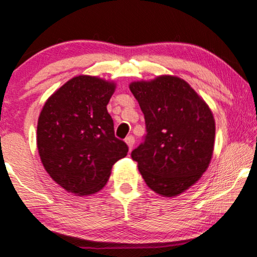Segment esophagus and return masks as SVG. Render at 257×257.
I'll return each mask as SVG.
<instances>
[{
	"mask_svg": "<svg viewBox=\"0 0 257 257\" xmlns=\"http://www.w3.org/2000/svg\"><path fill=\"white\" fill-rule=\"evenodd\" d=\"M125 143H126V145H128V148H129V151H132L133 150V146H134V143H135V139H134V137H126L125 138Z\"/></svg>",
	"mask_w": 257,
	"mask_h": 257,
	"instance_id": "esophagus-1",
	"label": "esophagus"
}]
</instances>
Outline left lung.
<instances>
[{
  "label": "left lung",
  "instance_id": "8db88e82",
  "mask_svg": "<svg viewBox=\"0 0 257 257\" xmlns=\"http://www.w3.org/2000/svg\"><path fill=\"white\" fill-rule=\"evenodd\" d=\"M146 124L144 143L132 151L148 187L177 196L201 178L215 144V119L207 103L185 80L161 75L129 85Z\"/></svg>",
  "mask_w": 257,
  "mask_h": 257
}]
</instances>
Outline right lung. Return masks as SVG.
<instances>
[{
    "label": "right lung",
    "instance_id": "right-lung-1",
    "mask_svg": "<svg viewBox=\"0 0 257 257\" xmlns=\"http://www.w3.org/2000/svg\"><path fill=\"white\" fill-rule=\"evenodd\" d=\"M115 84L97 77L72 78L47 98L38 120L36 144L50 177L75 195L97 193L128 146L114 137L107 103Z\"/></svg>",
    "mask_w": 257,
    "mask_h": 257
}]
</instances>
